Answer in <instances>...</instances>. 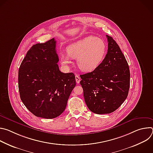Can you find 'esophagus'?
Returning a JSON list of instances; mask_svg holds the SVG:
<instances>
[{"mask_svg":"<svg viewBox=\"0 0 153 153\" xmlns=\"http://www.w3.org/2000/svg\"><path fill=\"white\" fill-rule=\"evenodd\" d=\"M75 78H76V81L77 83H79V82H80V77H79L78 75H76Z\"/></svg>","mask_w":153,"mask_h":153,"instance_id":"1","label":"esophagus"}]
</instances>
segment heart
Masks as SVG:
<instances>
[{
    "label": "heart",
    "mask_w": 153,
    "mask_h": 153,
    "mask_svg": "<svg viewBox=\"0 0 153 153\" xmlns=\"http://www.w3.org/2000/svg\"><path fill=\"white\" fill-rule=\"evenodd\" d=\"M68 55L62 54L60 62L63 66L71 63V59H77L79 68L83 71L90 72L97 68L103 61L106 45L103 40L96 36H88L69 45Z\"/></svg>",
    "instance_id": "heart-1"
}]
</instances>
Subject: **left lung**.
Masks as SVG:
<instances>
[{"label":"left lung","instance_id":"obj_1","mask_svg":"<svg viewBox=\"0 0 153 153\" xmlns=\"http://www.w3.org/2000/svg\"><path fill=\"white\" fill-rule=\"evenodd\" d=\"M108 51L93 71L80 75L85 103L97 114L114 112L126 99L130 85L127 61L112 37L106 35Z\"/></svg>","mask_w":153,"mask_h":153}]
</instances>
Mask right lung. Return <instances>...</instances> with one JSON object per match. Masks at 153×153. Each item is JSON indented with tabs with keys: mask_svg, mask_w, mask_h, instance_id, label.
<instances>
[{
	"mask_svg": "<svg viewBox=\"0 0 153 153\" xmlns=\"http://www.w3.org/2000/svg\"><path fill=\"white\" fill-rule=\"evenodd\" d=\"M56 47L54 38L34 45L19 69L21 100L31 113L45 119L56 118L64 111L76 84L73 73L59 70Z\"/></svg>",
	"mask_w": 153,
	"mask_h": 153,
	"instance_id": "1",
	"label": "right lung"
}]
</instances>
